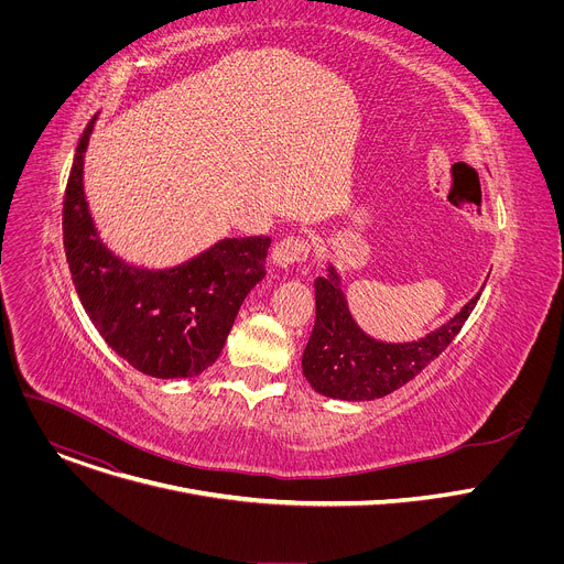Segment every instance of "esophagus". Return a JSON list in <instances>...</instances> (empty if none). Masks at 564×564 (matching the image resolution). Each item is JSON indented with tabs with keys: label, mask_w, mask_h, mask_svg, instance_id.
<instances>
[{
	"label": "esophagus",
	"mask_w": 564,
	"mask_h": 564,
	"mask_svg": "<svg viewBox=\"0 0 564 564\" xmlns=\"http://www.w3.org/2000/svg\"><path fill=\"white\" fill-rule=\"evenodd\" d=\"M307 257H310V243L303 236H285L274 246L272 263L283 270L294 263H303Z\"/></svg>",
	"instance_id": "1"
}]
</instances>
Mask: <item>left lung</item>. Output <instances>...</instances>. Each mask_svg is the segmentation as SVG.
<instances>
[{
	"label": "left lung",
	"instance_id": "1",
	"mask_svg": "<svg viewBox=\"0 0 564 564\" xmlns=\"http://www.w3.org/2000/svg\"><path fill=\"white\" fill-rule=\"evenodd\" d=\"M479 294L426 337L409 344H386L357 326L341 279L335 265H328V274L314 281L316 318L301 359L303 375L318 394L344 401L379 399L409 383L446 350Z\"/></svg>",
	"mask_w": 564,
	"mask_h": 564
}]
</instances>
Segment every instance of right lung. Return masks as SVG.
<instances>
[{
  "label": "right lung",
  "mask_w": 564,
  "mask_h": 564,
  "mask_svg": "<svg viewBox=\"0 0 564 564\" xmlns=\"http://www.w3.org/2000/svg\"><path fill=\"white\" fill-rule=\"evenodd\" d=\"M96 120L77 142L62 209L75 292L102 339L129 366L158 379L196 377L218 359L240 303L263 281L270 238H223L163 270L122 261L102 243L85 196V153Z\"/></svg>",
  "instance_id": "right-lung-1"
}]
</instances>
